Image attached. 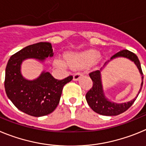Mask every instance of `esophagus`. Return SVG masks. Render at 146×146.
Segmentation results:
<instances>
[{
    "label": "esophagus",
    "mask_w": 146,
    "mask_h": 146,
    "mask_svg": "<svg viewBox=\"0 0 146 146\" xmlns=\"http://www.w3.org/2000/svg\"><path fill=\"white\" fill-rule=\"evenodd\" d=\"M81 76H82V73H81V72H77V73H75V74H74V76H73V80H74V81L78 80L81 77Z\"/></svg>",
    "instance_id": "esophagus-1"
}]
</instances>
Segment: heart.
I'll use <instances>...</instances> for the list:
<instances>
[{
  "instance_id": "1",
  "label": "heart",
  "mask_w": 146,
  "mask_h": 146,
  "mask_svg": "<svg viewBox=\"0 0 146 146\" xmlns=\"http://www.w3.org/2000/svg\"><path fill=\"white\" fill-rule=\"evenodd\" d=\"M99 58V53L95 50H86L79 53H70L67 55L66 61L70 66L81 68L91 64ZM58 65H64L63 62L57 61Z\"/></svg>"
}]
</instances>
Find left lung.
Listing matches in <instances>:
<instances>
[{
  "label": "left lung",
  "instance_id": "1",
  "mask_svg": "<svg viewBox=\"0 0 146 146\" xmlns=\"http://www.w3.org/2000/svg\"><path fill=\"white\" fill-rule=\"evenodd\" d=\"M118 57H123L129 59L131 61H133L138 68L140 73L142 76V83L141 87H140V91H139L137 96L132 99L131 101L128 102L121 103V104H117V103L109 101L105 96H104V91H103L102 85V79H101V70L94 71L89 73V76L91 78L93 81V86L90 90L87 92L86 95V99L88 104L90 106V108L96 112V113H99L102 115H108V116H112V115H118L121 113H123L126 110L129 109L130 107L133 104L135 101L136 100L137 97L138 96L140 91L142 89L143 83V74L142 72L141 66H140V60L132 52L127 50H123L117 52L113 55L110 58V60L115 58ZM108 62L104 64V66L106 65Z\"/></svg>",
  "mask_w": 146,
  "mask_h": 146
}]
</instances>
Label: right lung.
I'll return each mask as SVG.
<instances>
[{
  "instance_id": "right-lung-1",
  "label": "right lung",
  "mask_w": 146,
  "mask_h": 146,
  "mask_svg": "<svg viewBox=\"0 0 146 146\" xmlns=\"http://www.w3.org/2000/svg\"><path fill=\"white\" fill-rule=\"evenodd\" d=\"M52 44L38 42L29 45L11 55L8 61L5 75V91L8 98L17 109L35 117L47 115L53 112L60 102L63 88L73 77L61 80L55 79L50 72H43L33 80H28L21 74V64L28 58L44 61L52 57Z\"/></svg>"
}]
</instances>
